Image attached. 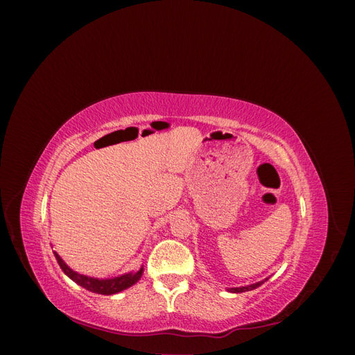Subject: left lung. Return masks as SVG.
I'll list each match as a JSON object with an SVG mask.
<instances>
[{
	"mask_svg": "<svg viewBox=\"0 0 355 355\" xmlns=\"http://www.w3.org/2000/svg\"><path fill=\"white\" fill-rule=\"evenodd\" d=\"M266 280H268V278H265V280H262V282H257V283H254V284H250V286H243V287H231V288H228V292H232V293H243V292H249V290H253V288H256V287H259L261 284H263Z\"/></svg>",
	"mask_w": 355,
	"mask_h": 355,
	"instance_id": "1",
	"label": "left lung"
}]
</instances>
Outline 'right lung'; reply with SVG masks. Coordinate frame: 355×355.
Here are the masks:
<instances>
[{
  "label": "right lung",
  "instance_id": "add662e5",
  "mask_svg": "<svg viewBox=\"0 0 355 355\" xmlns=\"http://www.w3.org/2000/svg\"><path fill=\"white\" fill-rule=\"evenodd\" d=\"M55 256H56L59 266L62 268V271L65 272L72 282L80 284L84 288L90 290V292H93V293H99V295L120 293L121 290H125L141 280V277L144 274V268H141V270L136 272H128V274H123L120 277H114V278H102L101 280V278L87 277V275H83V274L72 271L71 268L62 261V257L56 252H55Z\"/></svg>",
  "mask_w": 355,
  "mask_h": 355
}]
</instances>
